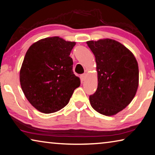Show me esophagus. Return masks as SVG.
<instances>
[{
  "mask_svg": "<svg viewBox=\"0 0 155 155\" xmlns=\"http://www.w3.org/2000/svg\"><path fill=\"white\" fill-rule=\"evenodd\" d=\"M85 77H86V74H83L81 75V78L82 81H84L85 79Z\"/></svg>",
  "mask_w": 155,
  "mask_h": 155,
  "instance_id": "esophagus-1",
  "label": "esophagus"
}]
</instances>
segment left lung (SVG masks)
I'll list each match as a JSON object with an SVG mask.
<instances>
[{"label": "left lung", "mask_w": 155, "mask_h": 155, "mask_svg": "<svg viewBox=\"0 0 155 155\" xmlns=\"http://www.w3.org/2000/svg\"><path fill=\"white\" fill-rule=\"evenodd\" d=\"M87 44L95 56L98 87L90 96L96 111L112 116L127 106L139 85L138 63L130 51L112 39L90 41Z\"/></svg>", "instance_id": "1"}]
</instances>
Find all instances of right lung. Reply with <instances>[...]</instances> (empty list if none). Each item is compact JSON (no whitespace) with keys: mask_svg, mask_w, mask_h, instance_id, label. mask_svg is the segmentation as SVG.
<instances>
[{"mask_svg":"<svg viewBox=\"0 0 155 155\" xmlns=\"http://www.w3.org/2000/svg\"><path fill=\"white\" fill-rule=\"evenodd\" d=\"M75 44L54 36L34 43L27 51L20 83L27 99L38 111L50 114L63 108L79 87L70 56Z\"/></svg>","mask_w":155,"mask_h":155,"instance_id":"1","label":"right lung"}]
</instances>
